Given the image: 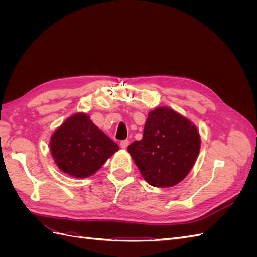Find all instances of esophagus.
I'll list each match as a JSON object with an SVG mask.
<instances>
[{
	"label": "esophagus",
	"instance_id": "1",
	"mask_svg": "<svg viewBox=\"0 0 257 257\" xmlns=\"http://www.w3.org/2000/svg\"><path fill=\"white\" fill-rule=\"evenodd\" d=\"M128 144H130V142L127 141V139H126V141H122V142L120 143V147L122 148V149H126Z\"/></svg>",
	"mask_w": 257,
	"mask_h": 257
}]
</instances>
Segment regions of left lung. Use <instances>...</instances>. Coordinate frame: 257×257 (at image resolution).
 Here are the masks:
<instances>
[{"instance_id":"1","label":"left lung","mask_w":257,"mask_h":257,"mask_svg":"<svg viewBox=\"0 0 257 257\" xmlns=\"http://www.w3.org/2000/svg\"><path fill=\"white\" fill-rule=\"evenodd\" d=\"M199 149L195 124L169 107L151 110L142 141L127 147L145 180L155 188L181 182L195 164Z\"/></svg>"}]
</instances>
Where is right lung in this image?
<instances>
[{"mask_svg":"<svg viewBox=\"0 0 257 257\" xmlns=\"http://www.w3.org/2000/svg\"><path fill=\"white\" fill-rule=\"evenodd\" d=\"M49 146L58 167L74 178L94 175L119 150L84 112H77L62 123L51 135Z\"/></svg>","mask_w":257,"mask_h":257,"instance_id":"1","label":"right lung"}]
</instances>
